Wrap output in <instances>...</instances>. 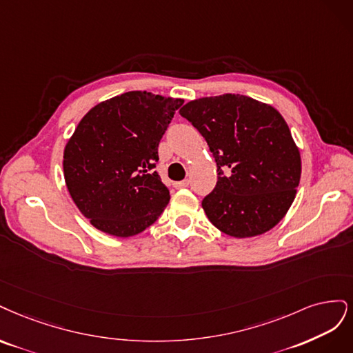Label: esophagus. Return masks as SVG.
I'll return each mask as SVG.
<instances>
[{"label": "esophagus", "instance_id": "34e87169", "mask_svg": "<svg viewBox=\"0 0 353 353\" xmlns=\"http://www.w3.org/2000/svg\"><path fill=\"white\" fill-rule=\"evenodd\" d=\"M189 186V180H181V181H176L174 188L176 189H181V188H188Z\"/></svg>", "mask_w": 353, "mask_h": 353}]
</instances>
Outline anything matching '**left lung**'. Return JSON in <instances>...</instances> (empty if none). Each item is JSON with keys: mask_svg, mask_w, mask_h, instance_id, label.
I'll use <instances>...</instances> for the list:
<instances>
[{"mask_svg": "<svg viewBox=\"0 0 353 353\" xmlns=\"http://www.w3.org/2000/svg\"><path fill=\"white\" fill-rule=\"evenodd\" d=\"M179 112L205 138L217 163V185L202 201L208 220L236 239L279 224L302 172L299 148L280 112L239 94L193 99Z\"/></svg>", "mask_w": 353, "mask_h": 353, "instance_id": "8db88e82", "label": "left lung"}]
</instances>
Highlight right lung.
<instances>
[{
	"label": "right lung",
	"mask_w": 353,
	"mask_h": 353,
	"mask_svg": "<svg viewBox=\"0 0 353 353\" xmlns=\"http://www.w3.org/2000/svg\"><path fill=\"white\" fill-rule=\"evenodd\" d=\"M183 102L132 90L99 102L79 121L64 146V180L95 229L130 237L165 210L170 192L152 168L158 143Z\"/></svg>",
	"instance_id": "obj_1"
}]
</instances>
